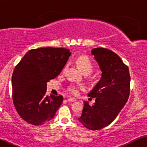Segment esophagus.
Returning a JSON list of instances; mask_svg holds the SVG:
<instances>
[{"instance_id":"esophagus-1","label":"esophagus","mask_w":147,"mask_h":147,"mask_svg":"<svg viewBox=\"0 0 147 147\" xmlns=\"http://www.w3.org/2000/svg\"><path fill=\"white\" fill-rule=\"evenodd\" d=\"M67 101L68 102H74V101H76V99L75 98H71V97H70V98H68L67 99Z\"/></svg>"}]
</instances>
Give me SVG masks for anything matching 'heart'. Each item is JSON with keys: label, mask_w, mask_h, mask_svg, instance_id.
Here are the masks:
<instances>
[{"label": "heart", "mask_w": 147, "mask_h": 147, "mask_svg": "<svg viewBox=\"0 0 147 147\" xmlns=\"http://www.w3.org/2000/svg\"><path fill=\"white\" fill-rule=\"evenodd\" d=\"M77 66L83 74H91L93 70V64L89 58L86 56H81L77 60ZM82 88L81 86H76L74 85H70L67 88V91L70 94L77 95L79 93V89Z\"/></svg>", "instance_id": "obj_1"}]
</instances>
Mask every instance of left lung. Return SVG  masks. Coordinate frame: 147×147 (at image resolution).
Instances as JSON below:
<instances>
[{"instance_id": "8db88e82", "label": "left lung", "mask_w": 147, "mask_h": 147, "mask_svg": "<svg viewBox=\"0 0 147 147\" xmlns=\"http://www.w3.org/2000/svg\"><path fill=\"white\" fill-rule=\"evenodd\" d=\"M91 54L102 74L100 81L88 94L95 98V103L91 106L85 101L78 120L89 130H98L111 124L126 104L130 95V76L128 66L110 50L94 48Z\"/></svg>"}]
</instances>
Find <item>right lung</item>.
<instances>
[{
	"label": "right lung",
	"mask_w": 147,
	"mask_h": 147,
	"mask_svg": "<svg viewBox=\"0 0 147 147\" xmlns=\"http://www.w3.org/2000/svg\"><path fill=\"white\" fill-rule=\"evenodd\" d=\"M70 55L66 48L33 49L15 66L12 75L13 104L25 122L41 126L53 119L63 97L46 95L47 83L61 72Z\"/></svg>",
	"instance_id": "obj_1"
}]
</instances>
